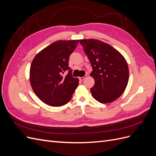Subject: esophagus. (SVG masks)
<instances>
[{
    "instance_id": "1",
    "label": "esophagus",
    "mask_w": 156,
    "mask_h": 156,
    "mask_svg": "<svg viewBox=\"0 0 156 156\" xmlns=\"http://www.w3.org/2000/svg\"><path fill=\"white\" fill-rule=\"evenodd\" d=\"M88 77V75H85V76H84V77H79V80H80V81H84V79H85V78H87Z\"/></svg>"
}]
</instances>
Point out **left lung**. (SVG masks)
Returning a JSON list of instances; mask_svg holds the SVG:
<instances>
[{
	"label": "left lung",
	"instance_id": "left-lung-1",
	"mask_svg": "<svg viewBox=\"0 0 156 156\" xmlns=\"http://www.w3.org/2000/svg\"><path fill=\"white\" fill-rule=\"evenodd\" d=\"M91 63L90 74L95 81L90 88L98 101L108 103L119 98L126 90L129 80L127 61L119 51L109 44L95 39L80 40Z\"/></svg>",
	"mask_w": 156,
	"mask_h": 156
}]
</instances>
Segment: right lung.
<instances>
[{
  "mask_svg": "<svg viewBox=\"0 0 156 156\" xmlns=\"http://www.w3.org/2000/svg\"><path fill=\"white\" fill-rule=\"evenodd\" d=\"M79 40H58L46 47L33 59L30 83L36 95L47 105L62 106L68 103L79 84L68 66L70 55ZM68 74L63 76L66 70Z\"/></svg>",
  "mask_w": 156,
  "mask_h": 156,
  "instance_id": "right-lung-1",
  "label": "right lung"
}]
</instances>
